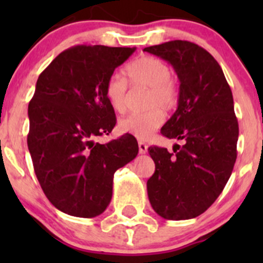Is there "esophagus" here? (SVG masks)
Listing matches in <instances>:
<instances>
[{"instance_id":"esophagus-1","label":"esophagus","mask_w":263,"mask_h":263,"mask_svg":"<svg viewBox=\"0 0 263 263\" xmlns=\"http://www.w3.org/2000/svg\"><path fill=\"white\" fill-rule=\"evenodd\" d=\"M139 153L140 154L147 153V145L145 144V142H142V141L139 142Z\"/></svg>"}]
</instances>
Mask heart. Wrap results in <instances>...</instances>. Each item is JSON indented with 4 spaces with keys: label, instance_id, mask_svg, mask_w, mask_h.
<instances>
[{
    "label": "heart",
    "instance_id": "obj_1",
    "mask_svg": "<svg viewBox=\"0 0 263 263\" xmlns=\"http://www.w3.org/2000/svg\"><path fill=\"white\" fill-rule=\"evenodd\" d=\"M124 76L112 75L105 85V97L117 113L126 112L128 105V84L147 89L145 107L150 109L132 113L119 121L118 128L139 140H147L164 122L163 110H172L178 103V89L172 80V70L164 61L144 55L124 67ZM127 81L126 82L125 80Z\"/></svg>",
    "mask_w": 263,
    "mask_h": 263
}]
</instances>
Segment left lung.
<instances>
[{
    "label": "left lung",
    "mask_w": 263,
    "mask_h": 263,
    "mask_svg": "<svg viewBox=\"0 0 263 263\" xmlns=\"http://www.w3.org/2000/svg\"><path fill=\"white\" fill-rule=\"evenodd\" d=\"M144 50L168 61L178 75V108L160 132L184 141L173 153L148 147L155 163L148 200L164 219H193L213 205L234 168L239 127L232 90L216 60L197 44L172 41Z\"/></svg>",
    "instance_id": "obj_1"
}]
</instances>
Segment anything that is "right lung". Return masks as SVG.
I'll return each mask as SVG.
<instances>
[{
	"mask_svg": "<svg viewBox=\"0 0 263 263\" xmlns=\"http://www.w3.org/2000/svg\"><path fill=\"white\" fill-rule=\"evenodd\" d=\"M136 48L76 46L63 50L39 75L29 103L28 147L44 195L55 209L98 216L112 200L117 169L134 160L132 135L95 142L116 126L105 85Z\"/></svg>",
	"mask_w": 263,
	"mask_h": 263,
	"instance_id": "obj_1",
	"label": "right lung"
}]
</instances>
